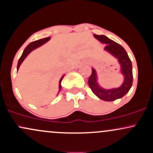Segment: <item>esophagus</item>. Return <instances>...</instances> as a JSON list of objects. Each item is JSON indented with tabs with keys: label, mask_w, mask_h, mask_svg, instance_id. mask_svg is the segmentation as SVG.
<instances>
[{
	"label": "esophagus",
	"mask_w": 153,
	"mask_h": 153,
	"mask_svg": "<svg viewBox=\"0 0 153 153\" xmlns=\"http://www.w3.org/2000/svg\"><path fill=\"white\" fill-rule=\"evenodd\" d=\"M88 62H88V61H87V63H88Z\"/></svg>",
	"instance_id": "1"
}]
</instances>
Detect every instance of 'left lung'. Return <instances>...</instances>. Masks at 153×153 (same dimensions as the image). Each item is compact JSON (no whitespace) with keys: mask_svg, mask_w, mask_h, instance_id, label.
Returning a JSON list of instances; mask_svg holds the SVG:
<instances>
[{"mask_svg":"<svg viewBox=\"0 0 153 153\" xmlns=\"http://www.w3.org/2000/svg\"><path fill=\"white\" fill-rule=\"evenodd\" d=\"M101 43L106 45L104 50L111 54L120 65V73L123 76V81L119 87L105 88L99 84L98 73L92 68V73L88 79V85L93 93L105 101H113L121 99L130 90L132 85V65L129 56L123 47L104 35H94Z\"/></svg>","mask_w":153,"mask_h":153,"instance_id":"1","label":"left lung"}]
</instances>
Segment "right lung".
<instances>
[{"label": "right lung", "mask_w": 153, "mask_h": 153, "mask_svg": "<svg viewBox=\"0 0 153 153\" xmlns=\"http://www.w3.org/2000/svg\"><path fill=\"white\" fill-rule=\"evenodd\" d=\"M50 37H47V38H44V39H41L39 40H37V41H34L33 42H31L29 44V45H28L27 47H26L25 50H24V52H23L22 53V55L21 56L20 59H19V62H18V65H17V71H18V70L19 69V68H20V65H22V63L24 62V59H26V57H27L28 55H29V54L31 53V52H32L33 50H36V48H38V47H41L42 45H45V43H47V42L49 41V40L50 39ZM65 75H62V77H61V78L59 79V91H58V93H57V95L59 93V91H60L61 88H62V85H61V82H62L63 78H64Z\"/></svg>", "instance_id": "right-lung-1"}]
</instances>
